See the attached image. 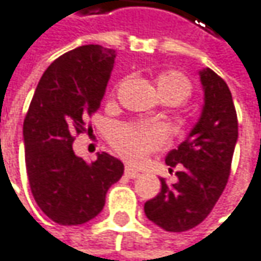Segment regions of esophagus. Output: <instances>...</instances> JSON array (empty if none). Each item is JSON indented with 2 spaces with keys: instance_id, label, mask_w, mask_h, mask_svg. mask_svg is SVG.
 <instances>
[{
  "instance_id": "34e87169",
  "label": "esophagus",
  "mask_w": 261,
  "mask_h": 261,
  "mask_svg": "<svg viewBox=\"0 0 261 261\" xmlns=\"http://www.w3.org/2000/svg\"><path fill=\"white\" fill-rule=\"evenodd\" d=\"M125 176H128V178L134 179V178H139L140 176V173L136 170V169H133V167H125Z\"/></svg>"
}]
</instances>
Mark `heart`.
I'll return each mask as SVG.
<instances>
[{"instance_id":"b5f03b06","label":"heart","mask_w":261,"mask_h":261,"mask_svg":"<svg viewBox=\"0 0 261 261\" xmlns=\"http://www.w3.org/2000/svg\"><path fill=\"white\" fill-rule=\"evenodd\" d=\"M156 89L163 98H175L178 103L187 100L191 94V82L178 71L164 73L156 77ZM167 130L161 125H121L113 131V146L131 163L142 161L146 154L158 149L167 142Z\"/></svg>"}]
</instances>
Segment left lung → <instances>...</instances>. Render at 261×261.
Listing matches in <instances>:
<instances>
[{
    "label": "left lung",
    "mask_w": 261,
    "mask_h": 261,
    "mask_svg": "<svg viewBox=\"0 0 261 261\" xmlns=\"http://www.w3.org/2000/svg\"><path fill=\"white\" fill-rule=\"evenodd\" d=\"M204 105L187 139L166 156V164L179 167L178 180L161 178V191L145 203L149 221L166 231H187L211 214L223 194L234 146L238 116L227 83L211 68L199 71Z\"/></svg>",
    "instance_id": "left-lung-1"
}]
</instances>
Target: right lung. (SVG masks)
I'll list each match as a JSON object with an SVG mask.
<instances>
[{
  "instance_id": "1",
  "label": "right lung",
  "mask_w": 261,
  "mask_h": 261,
  "mask_svg": "<svg viewBox=\"0 0 261 261\" xmlns=\"http://www.w3.org/2000/svg\"><path fill=\"white\" fill-rule=\"evenodd\" d=\"M115 50L98 44L76 47L43 73L23 121L25 166L38 207L61 225L95 218L124 164L101 152L86 163L73 151L76 134L98 110L115 64ZM89 130V128H88Z\"/></svg>"
}]
</instances>
